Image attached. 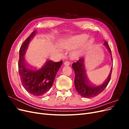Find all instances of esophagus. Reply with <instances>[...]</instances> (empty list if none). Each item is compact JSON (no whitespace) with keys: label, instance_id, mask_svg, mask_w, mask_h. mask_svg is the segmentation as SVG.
Instances as JSON below:
<instances>
[{"label":"esophagus","instance_id":"obj_1","mask_svg":"<svg viewBox=\"0 0 129 129\" xmlns=\"http://www.w3.org/2000/svg\"><path fill=\"white\" fill-rule=\"evenodd\" d=\"M70 62H69V61H66L64 63V64L65 65V66H69L70 65Z\"/></svg>","mask_w":129,"mask_h":129}]
</instances>
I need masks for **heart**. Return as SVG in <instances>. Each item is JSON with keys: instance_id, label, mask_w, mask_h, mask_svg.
<instances>
[{"instance_id": "obj_1", "label": "heart", "mask_w": 129, "mask_h": 129, "mask_svg": "<svg viewBox=\"0 0 129 129\" xmlns=\"http://www.w3.org/2000/svg\"><path fill=\"white\" fill-rule=\"evenodd\" d=\"M88 37L86 35L82 34L72 38L69 41V44L73 47H76L83 46L88 40Z\"/></svg>"}]
</instances>
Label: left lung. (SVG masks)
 <instances>
[{
    "mask_svg": "<svg viewBox=\"0 0 129 129\" xmlns=\"http://www.w3.org/2000/svg\"><path fill=\"white\" fill-rule=\"evenodd\" d=\"M103 44L107 47L111 55V50L107 41H105ZM72 67L75 74L74 80L75 89L77 92L84 98H91L100 94L106 88L111 79L112 67L107 79L102 84L99 85H93L90 83L85 72L83 58H80L77 62L73 63Z\"/></svg>",
    "mask_w": 129,
    "mask_h": 129,
    "instance_id": "1",
    "label": "left lung"
}]
</instances>
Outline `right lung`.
Segmentation results:
<instances>
[{
    "label": "right lung",
    "mask_w": 129,
    "mask_h": 129,
    "mask_svg": "<svg viewBox=\"0 0 129 129\" xmlns=\"http://www.w3.org/2000/svg\"><path fill=\"white\" fill-rule=\"evenodd\" d=\"M36 34L37 31L34 30L21 45L19 52L18 67L23 87L30 94L39 96L45 94L52 87L62 61L54 62L48 60L39 68H34L27 65L24 55L29 43Z\"/></svg>",
    "instance_id": "obj_1"
}]
</instances>
